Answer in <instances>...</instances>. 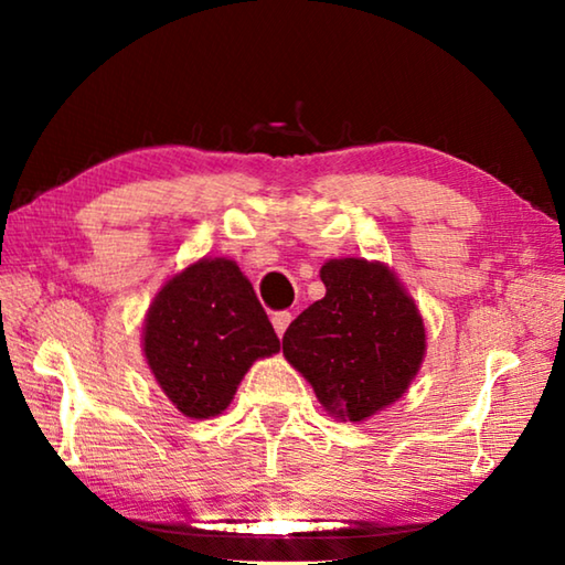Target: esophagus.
<instances>
[{
  "label": "esophagus",
  "instance_id": "obj_1",
  "mask_svg": "<svg viewBox=\"0 0 565 565\" xmlns=\"http://www.w3.org/2000/svg\"><path fill=\"white\" fill-rule=\"evenodd\" d=\"M271 323H274L276 333H279V337H284L286 327H289V323H291V313L289 311H276L274 317H271Z\"/></svg>",
  "mask_w": 565,
  "mask_h": 565
}]
</instances>
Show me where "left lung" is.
I'll use <instances>...</instances> for the list:
<instances>
[{"instance_id":"1","label":"left lung","mask_w":565,"mask_h":565,"mask_svg":"<svg viewBox=\"0 0 565 565\" xmlns=\"http://www.w3.org/2000/svg\"><path fill=\"white\" fill-rule=\"evenodd\" d=\"M327 296L284 333V356L331 416L363 420L406 394L426 353V329L396 274L381 262L331 259Z\"/></svg>"}]
</instances>
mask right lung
<instances>
[{"mask_svg":"<svg viewBox=\"0 0 565 565\" xmlns=\"http://www.w3.org/2000/svg\"><path fill=\"white\" fill-rule=\"evenodd\" d=\"M279 349L252 281L232 259H199L171 276L145 321L151 374L189 418L222 414L252 363Z\"/></svg>","mask_w":565,"mask_h":565,"instance_id":"right-lung-1","label":"right lung"}]
</instances>
